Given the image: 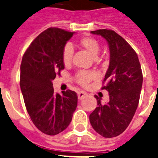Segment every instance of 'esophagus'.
<instances>
[{"instance_id":"obj_1","label":"esophagus","mask_w":158,"mask_h":158,"mask_svg":"<svg viewBox=\"0 0 158 158\" xmlns=\"http://www.w3.org/2000/svg\"><path fill=\"white\" fill-rule=\"evenodd\" d=\"M86 95H87V94H86V92H85V91H78V99H79V100H82L85 96H86Z\"/></svg>"}]
</instances>
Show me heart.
Returning <instances> with one entry per match:
<instances>
[{
  "label": "heart",
  "instance_id": "1",
  "mask_svg": "<svg viewBox=\"0 0 158 158\" xmlns=\"http://www.w3.org/2000/svg\"><path fill=\"white\" fill-rule=\"evenodd\" d=\"M77 46L81 49L87 52L88 54L92 56L96 59V56L98 54L101 44L98 40L93 37H82L78 40L77 43ZM73 51L70 46H66L63 48L62 54V60L63 64L66 67L71 65L73 60ZM96 78V74L93 72H87V71H81L77 73L74 77V80L78 85L81 86H86L89 83L94 79Z\"/></svg>",
  "mask_w": 158,
  "mask_h": 158
}]
</instances>
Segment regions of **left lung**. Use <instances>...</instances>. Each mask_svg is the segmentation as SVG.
Here are the masks:
<instances>
[{"label": "left lung", "instance_id": "left-lung-1", "mask_svg": "<svg viewBox=\"0 0 158 158\" xmlns=\"http://www.w3.org/2000/svg\"><path fill=\"white\" fill-rule=\"evenodd\" d=\"M108 42L110 65L101 90H106L110 101L102 105L98 96L97 107L90 114L96 132L104 138H113L123 133L131 122L140 98L143 73L136 52L129 44L111 29L91 31Z\"/></svg>", "mask_w": 158, "mask_h": 158}]
</instances>
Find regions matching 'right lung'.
<instances>
[{
  "label": "right lung",
  "mask_w": 158,
  "mask_h": 158,
  "mask_svg": "<svg viewBox=\"0 0 158 158\" xmlns=\"http://www.w3.org/2000/svg\"><path fill=\"white\" fill-rule=\"evenodd\" d=\"M73 34L48 28L35 38L22 57L19 85L25 107L37 129L48 135L67 129L77 106L75 91L54 95L52 83L64 69L62 51Z\"/></svg>",
  "instance_id": "right-lung-1"
}]
</instances>
